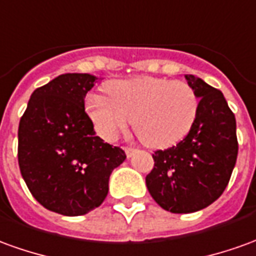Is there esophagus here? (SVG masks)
I'll list each match as a JSON object with an SVG mask.
<instances>
[{
    "mask_svg": "<svg viewBox=\"0 0 256 256\" xmlns=\"http://www.w3.org/2000/svg\"><path fill=\"white\" fill-rule=\"evenodd\" d=\"M123 150H124V152H126V155H128V158H130V156H132V155L136 152V150H134V148H132V146H124Z\"/></svg>",
    "mask_w": 256,
    "mask_h": 256,
    "instance_id": "obj_1",
    "label": "esophagus"
}]
</instances>
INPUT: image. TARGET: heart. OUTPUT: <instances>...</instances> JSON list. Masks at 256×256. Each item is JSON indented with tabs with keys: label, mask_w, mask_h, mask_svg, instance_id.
Segmentation results:
<instances>
[{
	"label": "heart",
	"mask_w": 256,
	"mask_h": 256,
	"mask_svg": "<svg viewBox=\"0 0 256 256\" xmlns=\"http://www.w3.org/2000/svg\"><path fill=\"white\" fill-rule=\"evenodd\" d=\"M106 96L91 94L86 112L104 140L114 141L133 119L136 134L146 146L166 148L183 140L194 126L200 100L190 84L165 78L115 80Z\"/></svg>",
	"instance_id": "b5f03b06"
}]
</instances>
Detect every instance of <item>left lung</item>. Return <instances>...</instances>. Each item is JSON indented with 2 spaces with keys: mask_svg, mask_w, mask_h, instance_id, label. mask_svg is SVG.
I'll return each instance as SVG.
<instances>
[{
  "mask_svg": "<svg viewBox=\"0 0 256 256\" xmlns=\"http://www.w3.org/2000/svg\"><path fill=\"white\" fill-rule=\"evenodd\" d=\"M186 80L200 98L196 123L176 146L152 154L154 168L146 178L155 202L172 214H191L215 202L238 154L236 118L222 91L192 74Z\"/></svg>",
  "mask_w": 256,
  "mask_h": 256,
  "instance_id": "1",
  "label": "left lung"
}]
</instances>
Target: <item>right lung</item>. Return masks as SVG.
<instances>
[{
  "instance_id": "1",
  "label": "right lung",
  "mask_w": 256,
  "mask_h": 256,
  "mask_svg": "<svg viewBox=\"0 0 256 256\" xmlns=\"http://www.w3.org/2000/svg\"><path fill=\"white\" fill-rule=\"evenodd\" d=\"M96 76L66 73L36 88L18 130V160L32 196L65 216L88 214L104 202L112 170L126 159L104 142L84 110Z\"/></svg>"
}]
</instances>
